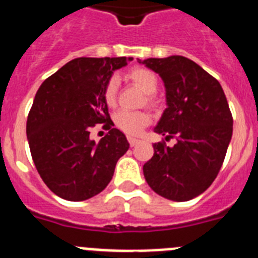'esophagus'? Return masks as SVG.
<instances>
[{
  "label": "esophagus",
  "instance_id": "34e87169",
  "mask_svg": "<svg viewBox=\"0 0 258 258\" xmlns=\"http://www.w3.org/2000/svg\"><path fill=\"white\" fill-rule=\"evenodd\" d=\"M127 141H129V145H131L132 147H134V146H137L141 142L140 140H137V138H134V137H127Z\"/></svg>",
  "mask_w": 258,
  "mask_h": 258
}]
</instances>
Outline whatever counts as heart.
Returning a JSON list of instances; mask_svg holds the SVG:
<instances>
[{"label":"heart","mask_w":258,"mask_h":258,"mask_svg":"<svg viewBox=\"0 0 258 258\" xmlns=\"http://www.w3.org/2000/svg\"><path fill=\"white\" fill-rule=\"evenodd\" d=\"M127 80L146 93V101L150 106H156L155 93L159 86V80L154 71L146 67H134L127 71ZM118 83L116 77H111L103 88V99L108 107H115L117 102ZM116 126L129 136H137L151 122V113L147 111H118L113 116Z\"/></svg>","instance_id":"1"}]
</instances>
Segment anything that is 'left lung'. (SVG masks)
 <instances>
[{
	"label": "left lung",
	"mask_w": 258,
	"mask_h": 258,
	"mask_svg": "<svg viewBox=\"0 0 258 258\" xmlns=\"http://www.w3.org/2000/svg\"><path fill=\"white\" fill-rule=\"evenodd\" d=\"M141 63L165 85L168 107L155 132L177 140L173 147L164 140L155 143L143 174L160 197L187 202L204 192L220 172L232 136L231 111L220 83L191 59L172 55Z\"/></svg>",
	"instance_id": "obj_1"
}]
</instances>
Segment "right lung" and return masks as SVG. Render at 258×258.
I'll return each instance as SVG.
<instances>
[{
    "label": "right lung",
    "mask_w": 258,
    "mask_h": 258,
    "mask_svg": "<svg viewBox=\"0 0 258 258\" xmlns=\"http://www.w3.org/2000/svg\"><path fill=\"white\" fill-rule=\"evenodd\" d=\"M131 60L72 59L38 89L27 118L29 150L42 181L61 199L81 202L102 192L129 149L109 118L103 88L113 71ZM97 123L109 133L95 145L88 136Z\"/></svg>",
    "instance_id": "obj_1"
}]
</instances>
